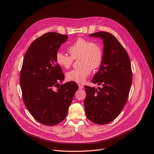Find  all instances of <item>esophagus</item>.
<instances>
[{"mask_svg": "<svg viewBox=\"0 0 154 154\" xmlns=\"http://www.w3.org/2000/svg\"><path fill=\"white\" fill-rule=\"evenodd\" d=\"M78 85H79V89H83V85H81V84H78Z\"/></svg>", "mask_w": 154, "mask_h": 154, "instance_id": "1", "label": "esophagus"}]
</instances>
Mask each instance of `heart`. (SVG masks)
I'll return each instance as SVG.
<instances>
[{
  "instance_id": "obj_1",
  "label": "heart",
  "mask_w": 154,
  "mask_h": 154,
  "mask_svg": "<svg viewBox=\"0 0 154 154\" xmlns=\"http://www.w3.org/2000/svg\"><path fill=\"white\" fill-rule=\"evenodd\" d=\"M70 55L62 51L55 55V62L58 65L64 69H69L73 59L79 58L81 67L66 73V77L69 81L79 84L84 83L92 70L98 69L101 65L103 57L101 45L89 39L79 38L72 43L67 48Z\"/></svg>"
}]
</instances>
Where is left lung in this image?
Here are the masks:
<instances>
[{
    "label": "left lung",
    "mask_w": 154,
    "mask_h": 154,
    "mask_svg": "<svg viewBox=\"0 0 154 154\" xmlns=\"http://www.w3.org/2000/svg\"><path fill=\"white\" fill-rule=\"evenodd\" d=\"M89 36L103 41V61L92 80L103 87L85 86L84 108L91 122L105 125L114 120L126 103L132 82L131 66L126 50L111 33L100 31Z\"/></svg>",
    "instance_id": "1"
}]
</instances>
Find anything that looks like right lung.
<instances>
[{
    "mask_svg": "<svg viewBox=\"0 0 154 154\" xmlns=\"http://www.w3.org/2000/svg\"><path fill=\"white\" fill-rule=\"evenodd\" d=\"M67 39L65 35L45 33L32 42L24 57L20 73L23 101L31 115L45 125L63 121L79 88L72 81L58 86L64 74L55 62V55Z\"/></svg>",
    "mask_w": 154,
    "mask_h": 154,
    "instance_id": "right-lung-1",
    "label": "right lung"
}]
</instances>
